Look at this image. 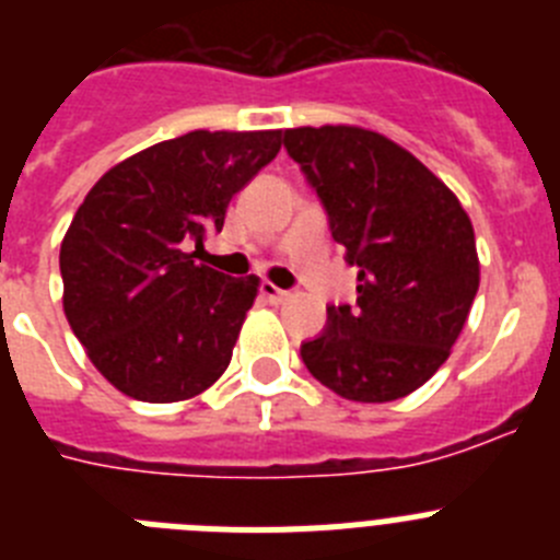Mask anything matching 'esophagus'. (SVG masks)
Instances as JSON below:
<instances>
[{
	"label": "esophagus",
	"instance_id": "1",
	"mask_svg": "<svg viewBox=\"0 0 560 560\" xmlns=\"http://www.w3.org/2000/svg\"><path fill=\"white\" fill-rule=\"evenodd\" d=\"M260 296H264V300H269V303H283L285 296H289V291L277 289L275 283H260Z\"/></svg>",
	"mask_w": 560,
	"mask_h": 560
}]
</instances>
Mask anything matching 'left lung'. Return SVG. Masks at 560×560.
<instances>
[{
    "mask_svg": "<svg viewBox=\"0 0 560 560\" xmlns=\"http://www.w3.org/2000/svg\"><path fill=\"white\" fill-rule=\"evenodd\" d=\"M283 145L359 269L355 303L328 305L323 334L300 345L305 368L361 404L415 393L448 359L477 296L471 219L423 162L375 131L289 128Z\"/></svg>",
    "mask_w": 560,
    "mask_h": 560,
    "instance_id": "left-lung-1",
    "label": "left lung"
}]
</instances>
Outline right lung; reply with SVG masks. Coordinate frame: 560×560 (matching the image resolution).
<instances>
[{
	"instance_id": "add662e5",
	"label": "right lung",
	"mask_w": 560,
	"mask_h": 560,
	"mask_svg": "<svg viewBox=\"0 0 560 560\" xmlns=\"http://www.w3.org/2000/svg\"><path fill=\"white\" fill-rule=\"evenodd\" d=\"M280 151V131H190L103 173L61 244L63 314L128 398L173 404L230 368L257 277L196 266L187 246Z\"/></svg>"
}]
</instances>
